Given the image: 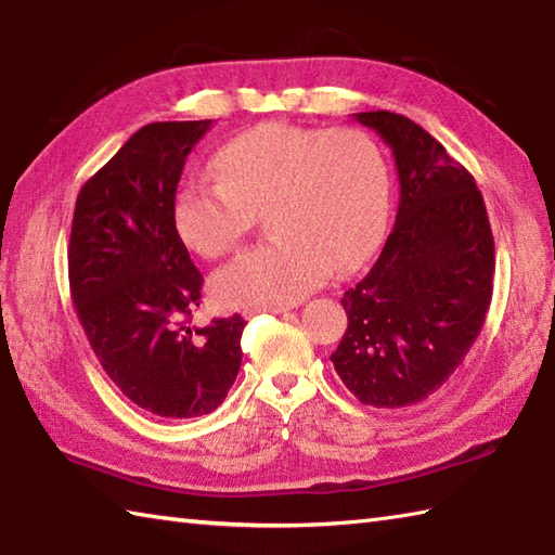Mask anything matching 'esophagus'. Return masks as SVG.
Segmentation results:
<instances>
[{
    "label": "esophagus",
    "mask_w": 555,
    "mask_h": 555,
    "mask_svg": "<svg viewBox=\"0 0 555 555\" xmlns=\"http://www.w3.org/2000/svg\"><path fill=\"white\" fill-rule=\"evenodd\" d=\"M288 308H284V305H279V308H247L243 314L245 317H255V314H259V312H271V314H281V312H286Z\"/></svg>",
    "instance_id": "esophagus-1"
}]
</instances>
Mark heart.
Here are the masks:
<instances>
[{"label":"heart","mask_w":555,"mask_h":555,"mask_svg":"<svg viewBox=\"0 0 555 555\" xmlns=\"http://www.w3.org/2000/svg\"><path fill=\"white\" fill-rule=\"evenodd\" d=\"M217 176L188 179L176 195L181 238L205 257L238 247L267 211L271 241L211 276L227 308L298 302L336 271L360 267L379 243L388 169L379 145L358 128L262 124L215 155Z\"/></svg>","instance_id":"heart-1"}]
</instances>
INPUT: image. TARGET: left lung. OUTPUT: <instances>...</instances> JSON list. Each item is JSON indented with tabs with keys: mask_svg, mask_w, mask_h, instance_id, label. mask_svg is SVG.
<instances>
[{
	"mask_svg": "<svg viewBox=\"0 0 555 555\" xmlns=\"http://www.w3.org/2000/svg\"><path fill=\"white\" fill-rule=\"evenodd\" d=\"M356 119L393 150L400 199L370 274L344 293L334 370L360 403L408 408L441 388L473 348L493 291L485 197L463 164L393 112Z\"/></svg>",
	"mask_w": 555,
	"mask_h": 555,
	"instance_id": "left-lung-1",
	"label": "left lung"
}]
</instances>
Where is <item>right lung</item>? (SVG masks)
Returning a JSON list of instances; mask_svg holds the SVG:
<instances>
[{
	"instance_id": "1",
	"label": "right lung",
	"mask_w": 555,
	"mask_h": 555,
	"mask_svg": "<svg viewBox=\"0 0 555 555\" xmlns=\"http://www.w3.org/2000/svg\"><path fill=\"white\" fill-rule=\"evenodd\" d=\"M211 121L140 128L80 188L70 223L68 284L102 370L152 415L217 410L241 370L245 320L191 326L203 274L176 231L185 157Z\"/></svg>"
}]
</instances>
